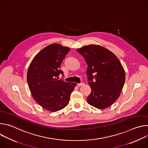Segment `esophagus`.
<instances>
[{"label": "esophagus", "instance_id": "34e87169", "mask_svg": "<svg viewBox=\"0 0 148 148\" xmlns=\"http://www.w3.org/2000/svg\"><path fill=\"white\" fill-rule=\"evenodd\" d=\"M84 85V83H80V84H77V86L78 87H81V86H83Z\"/></svg>", "mask_w": 148, "mask_h": 148}]
</instances>
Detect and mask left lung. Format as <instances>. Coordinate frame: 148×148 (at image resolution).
<instances>
[{
	"mask_svg": "<svg viewBox=\"0 0 148 148\" xmlns=\"http://www.w3.org/2000/svg\"><path fill=\"white\" fill-rule=\"evenodd\" d=\"M85 59L86 71L91 92L87 102L105 109L119 98L125 81V73L121 62L111 51L99 45H90L77 50Z\"/></svg>",
	"mask_w": 148,
	"mask_h": 148,
	"instance_id": "left-lung-1",
	"label": "left lung"
}]
</instances>
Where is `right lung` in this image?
<instances>
[{
	"mask_svg": "<svg viewBox=\"0 0 148 148\" xmlns=\"http://www.w3.org/2000/svg\"><path fill=\"white\" fill-rule=\"evenodd\" d=\"M70 50L58 44L47 46L34 57L27 71V80L34 99L50 112L62 110L68 105L77 84L59 79L63 75L61 62Z\"/></svg>",
	"mask_w": 148,
	"mask_h": 148,
	"instance_id": "obj_1",
	"label": "right lung"
}]
</instances>
